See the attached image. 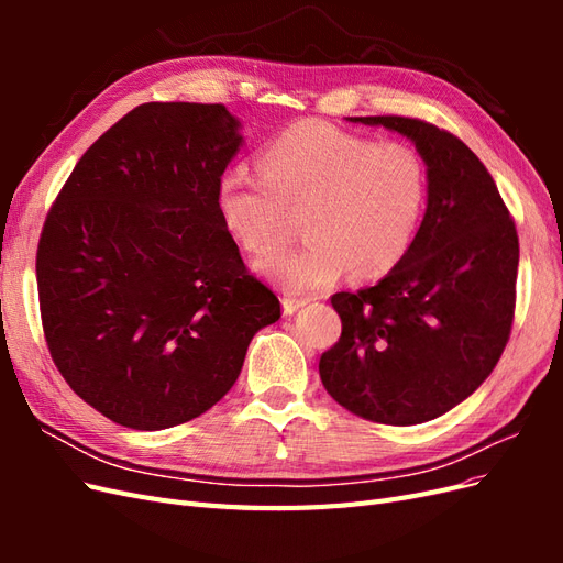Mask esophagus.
Segmentation results:
<instances>
[{
    "label": "esophagus",
    "instance_id": "1",
    "mask_svg": "<svg viewBox=\"0 0 563 563\" xmlns=\"http://www.w3.org/2000/svg\"><path fill=\"white\" fill-rule=\"evenodd\" d=\"M305 305H308V300H305V298H291V296H286V298L282 300V310H284L286 317H291V314H296L298 310H302Z\"/></svg>",
    "mask_w": 563,
    "mask_h": 563
}]
</instances>
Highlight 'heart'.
Returning <instances> with one entry per match:
<instances>
[{"label": "heart", "mask_w": 563, "mask_h": 563, "mask_svg": "<svg viewBox=\"0 0 563 563\" xmlns=\"http://www.w3.org/2000/svg\"><path fill=\"white\" fill-rule=\"evenodd\" d=\"M261 176L228 168L216 183V209L249 253L277 251L300 218L305 244L255 261L294 296L327 291L350 272L378 279L418 232L428 172L413 147L373 143L323 122L279 133L261 155Z\"/></svg>", "instance_id": "b5f03b06"}]
</instances>
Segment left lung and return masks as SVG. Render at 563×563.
Returning a JSON list of instances; mask_svg holds the SVG:
<instances>
[{
    "label": "left lung",
    "instance_id": "left-lung-1",
    "mask_svg": "<svg viewBox=\"0 0 563 563\" xmlns=\"http://www.w3.org/2000/svg\"><path fill=\"white\" fill-rule=\"evenodd\" d=\"M406 135L428 172V209L404 258L376 284L335 294L343 321L319 376L347 411L420 424L496 368L515 317L519 236L486 166L453 133L408 117H350Z\"/></svg>",
    "mask_w": 563,
    "mask_h": 563
}]
</instances>
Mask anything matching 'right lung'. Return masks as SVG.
<instances>
[{
    "mask_svg": "<svg viewBox=\"0 0 563 563\" xmlns=\"http://www.w3.org/2000/svg\"><path fill=\"white\" fill-rule=\"evenodd\" d=\"M225 106L147 103L84 152L37 249L51 360L98 413L166 430L223 399L282 317L216 209L244 145Z\"/></svg>",
    "mask_w": 563,
    "mask_h": 563,
    "instance_id": "add662e5",
    "label": "right lung"
}]
</instances>
